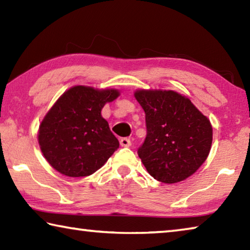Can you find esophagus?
<instances>
[{
  "label": "esophagus",
  "instance_id": "esophagus-1",
  "mask_svg": "<svg viewBox=\"0 0 250 250\" xmlns=\"http://www.w3.org/2000/svg\"><path fill=\"white\" fill-rule=\"evenodd\" d=\"M120 146H125V147L131 146L130 139H128V138H122V139H120Z\"/></svg>",
  "mask_w": 250,
  "mask_h": 250
}]
</instances>
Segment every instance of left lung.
<instances>
[{
  "instance_id": "left-lung-1",
  "label": "left lung",
  "mask_w": 250,
  "mask_h": 250,
  "mask_svg": "<svg viewBox=\"0 0 250 250\" xmlns=\"http://www.w3.org/2000/svg\"><path fill=\"white\" fill-rule=\"evenodd\" d=\"M146 138L138 154L151 176L174 184L195 173L209 154L213 128L188 97L173 90L139 89Z\"/></svg>"
}]
</instances>
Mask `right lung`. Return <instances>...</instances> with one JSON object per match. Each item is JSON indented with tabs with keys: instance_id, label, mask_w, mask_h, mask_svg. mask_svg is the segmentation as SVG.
Instances as JSON below:
<instances>
[{
	"instance_id": "add662e5",
	"label": "right lung",
	"mask_w": 250,
	"mask_h": 250,
	"mask_svg": "<svg viewBox=\"0 0 250 250\" xmlns=\"http://www.w3.org/2000/svg\"><path fill=\"white\" fill-rule=\"evenodd\" d=\"M118 89L74 86L66 90L42 120L39 145L49 166L70 177L88 176L107 162L119 141L101 116Z\"/></svg>"
}]
</instances>
